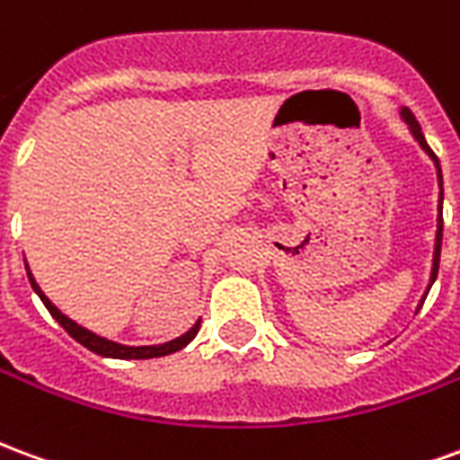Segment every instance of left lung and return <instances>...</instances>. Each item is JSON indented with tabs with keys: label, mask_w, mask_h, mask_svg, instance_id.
Listing matches in <instances>:
<instances>
[{
	"label": "left lung",
	"mask_w": 460,
	"mask_h": 460,
	"mask_svg": "<svg viewBox=\"0 0 460 460\" xmlns=\"http://www.w3.org/2000/svg\"><path fill=\"white\" fill-rule=\"evenodd\" d=\"M402 120L409 125V130H411V135H414V140L419 142V147L434 160L436 164V174H438V187H441V199H438V224H436V246H434V266H431V279H429V288H426L424 298H421V303H419V308L424 305L426 296H429V290H431V286H434L436 276H438V259H441V236H444V214H441V201H444V180H441V164H438V157H436L434 152H431V147L426 145V137L424 132H421V125H419V120L414 118V113L409 111V108H402ZM416 308V310H419Z\"/></svg>",
	"instance_id": "left-lung-1"
}]
</instances>
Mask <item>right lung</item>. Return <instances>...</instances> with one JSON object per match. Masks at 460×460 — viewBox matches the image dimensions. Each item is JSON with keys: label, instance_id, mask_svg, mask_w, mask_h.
<instances>
[{"label": "right lung", "instance_id": "1", "mask_svg": "<svg viewBox=\"0 0 460 460\" xmlns=\"http://www.w3.org/2000/svg\"><path fill=\"white\" fill-rule=\"evenodd\" d=\"M26 276H29V283H31V288H34V293L41 298V303L46 305V310L54 315V320L61 325V328L71 335V338L75 340V342H81L84 347H88L91 352H95V355H103V357H113V359H152V357H164V355H172V352H177V349H181V347H187L191 342V340L197 338V332H199V325L201 320H197L194 325H191L184 335H180V338L170 340V342H164V345H145V347H130V345H120V342H113V340H105L101 338V335H95V332H91V330L81 328L78 323H74V320L68 318V315H64L61 310L56 308L51 300L46 298L44 290L39 288V283L34 280V276H31V270H29V266H26Z\"/></svg>", "mask_w": 460, "mask_h": 460}]
</instances>
